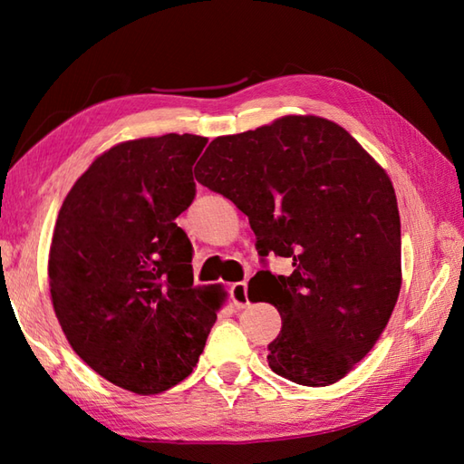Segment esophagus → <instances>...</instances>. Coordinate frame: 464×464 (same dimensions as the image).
<instances>
[{"instance_id": "obj_1", "label": "esophagus", "mask_w": 464, "mask_h": 464, "mask_svg": "<svg viewBox=\"0 0 464 464\" xmlns=\"http://www.w3.org/2000/svg\"><path fill=\"white\" fill-rule=\"evenodd\" d=\"M229 295H231V301L235 303V307L243 309L249 304V297H247V283L239 281V283H233L229 287Z\"/></svg>"}]
</instances>
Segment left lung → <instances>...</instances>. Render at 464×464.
I'll return each mask as SVG.
<instances>
[{"mask_svg": "<svg viewBox=\"0 0 464 464\" xmlns=\"http://www.w3.org/2000/svg\"><path fill=\"white\" fill-rule=\"evenodd\" d=\"M195 179L249 217L263 267L249 299L281 314L269 343L273 372L327 387L367 354L401 291V219L389 175L341 125L287 115L255 131L217 137Z\"/></svg>", "mask_w": 464, "mask_h": 464, "instance_id": "obj_1", "label": "left lung"}]
</instances>
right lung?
<instances>
[{"label":"right lung","mask_w":464,"mask_h":464,"mask_svg":"<svg viewBox=\"0 0 464 464\" xmlns=\"http://www.w3.org/2000/svg\"><path fill=\"white\" fill-rule=\"evenodd\" d=\"M191 133L125 141L97 157L59 209L49 287L73 351L117 387L155 395L189 377L225 293L193 287L175 219L195 199Z\"/></svg>","instance_id":"right-lung-1"}]
</instances>
